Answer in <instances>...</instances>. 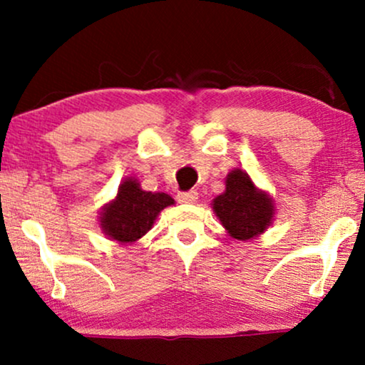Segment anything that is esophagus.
<instances>
[{
	"instance_id": "34e87169",
	"label": "esophagus",
	"mask_w": 365,
	"mask_h": 365,
	"mask_svg": "<svg viewBox=\"0 0 365 365\" xmlns=\"http://www.w3.org/2000/svg\"><path fill=\"white\" fill-rule=\"evenodd\" d=\"M197 192L196 191H187V192H179L178 201L179 203H196Z\"/></svg>"
}]
</instances>
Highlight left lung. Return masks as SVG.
<instances>
[{"instance_id": "obj_1", "label": "left lung", "mask_w": 365, "mask_h": 365, "mask_svg": "<svg viewBox=\"0 0 365 365\" xmlns=\"http://www.w3.org/2000/svg\"><path fill=\"white\" fill-rule=\"evenodd\" d=\"M228 235L247 242L262 235L272 225L274 200L267 191L259 190L247 170L232 169L225 179V191L211 201Z\"/></svg>"}]
</instances>
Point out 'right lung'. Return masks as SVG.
<instances>
[{
  "instance_id": "right-lung-1",
  "label": "right lung",
  "mask_w": 365,
  "mask_h": 365,
  "mask_svg": "<svg viewBox=\"0 0 365 365\" xmlns=\"http://www.w3.org/2000/svg\"><path fill=\"white\" fill-rule=\"evenodd\" d=\"M173 205L168 192L142 190L138 179L130 175L121 181L113 200L101 208L100 228L111 240L132 245L154 227L160 211Z\"/></svg>"
}]
</instances>
